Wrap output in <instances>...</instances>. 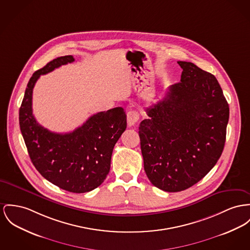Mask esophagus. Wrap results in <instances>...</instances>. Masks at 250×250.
<instances>
[{"label": "esophagus", "mask_w": 250, "mask_h": 250, "mask_svg": "<svg viewBox=\"0 0 250 250\" xmlns=\"http://www.w3.org/2000/svg\"><path fill=\"white\" fill-rule=\"evenodd\" d=\"M139 119V114L136 110H131L127 113V123L130 127L134 126Z\"/></svg>", "instance_id": "34e87169"}]
</instances>
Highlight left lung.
I'll use <instances>...</instances> for the list:
<instances>
[{
  "instance_id": "8db88e82",
  "label": "left lung",
  "mask_w": 250,
  "mask_h": 250,
  "mask_svg": "<svg viewBox=\"0 0 250 250\" xmlns=\"http://www.w3.org/2000/svg\"><path fill=\"white\" fill-rule=\"evenodd\" d=\"M180 83L146 109L139 137L144 169L156 188L176 192L215 166L227 134L229 107L216 78L192 62H177Z\"/></svg>"
}]
</instances>
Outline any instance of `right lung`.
<instances>
[{
  "label": "right lung",
  "mask_w": 250,
  "mask_h": 250,
  "mask_svg": "<svg viewBox=\"0 0 250 250\" xmlns=\"http://www.w3.org/2000/svg\"><path fill=\"white\" fill-rule=\"evenodd\" d=\"M73 56L60 57L36 71L30 78L21 102L20 128L30 159L49 182L74 193L98 188L110 171L114 147L127 127L122 107L89 117L71 133H52L40 125L32 113V93L41 75L71 63Z\"/></svg>",
  "instance_id": "obj_1"
}]
</instances>
